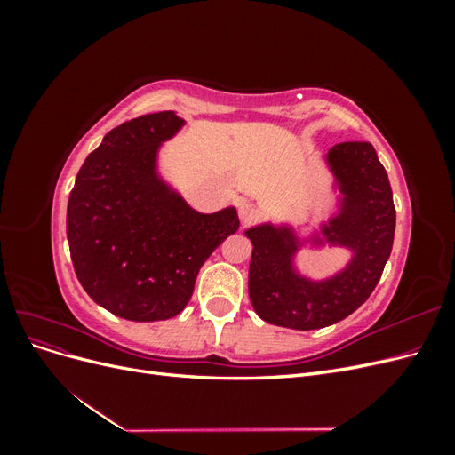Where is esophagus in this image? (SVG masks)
<instances>
[{
    "instance_id": "esophagus-1",
    "label": "esophagus",
    "mask_w": 455,
    "mask_h": 455,
    "mask_svg": "<svg viewBox=\"0 0 455 455\" xmlns=\"http://www.w3.org/2000/svg\"><path fill=\"white\" fill-rule=\"evenodd\" d=\"M256 216H258V209L252 203L243 201L239 204V218H241L243 224H251L252 220H256Z\"/></svg>"
}]
</instances>
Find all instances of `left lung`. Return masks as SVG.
<instances>
[{
	"label": "left lung",
	"mask_w": 455,
	"mask_h": 455,
	"mask_svg": "<svg viewBox=\"0 0 455 455\" xmlns=\"http://www.w3.org/2000/svg\"><path fill=\"white\" fill-rule=\"evenodd\" d=\"M324 164L334 176L336 211L299 235L288 222H261L244 235L252 243L249 296L259 319L294 330L336 324L359 309L387 264L395 237V204L387 172L370 142H343L328 149ZM307 226V224H306ZM346 248L348 264L328 278L301 274L299 250Z\"/></svg>",
	"instance_id": "obj_1"
}]
</instances>
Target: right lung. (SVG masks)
Here are the masks:
<instances>
[{
	"instance_id": "1",
	"label": "right lung",
	"mask_w": 455,
	"mask_h": 455,
	"mask_svg": "<svg viewBox=\"0 0 455 455\" xmlns=\"http://www.w3.org/2000/svg\"><path fill=\"white\" fill-rule=\"evenodd\" d=\"M184 125L169 109L112 129L79 169L68 199L66 235L77 279L121 319L176 316L206 258L239 229L235 206L199 212L161 174V148Z\"/></svg>"
}]
</instances>
